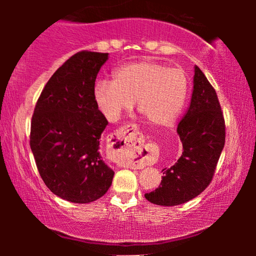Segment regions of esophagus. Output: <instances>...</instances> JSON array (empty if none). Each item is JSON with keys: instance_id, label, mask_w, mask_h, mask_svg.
<instances>
[{"instance_id": "esophagus-1", "label": "esophagus", "mask_w": 256, "mask_h": 256, "mask_svg": "<svg viewBox=\"0 0 256 256\" xmlns=\"http://www.w3.org/2000/svg\"><path fill=\"white\" fill-rule=\"evenodd\" d=\"M143 136L134 126H124L112 135V152L115 160H127L132 168H142L138 157L143 152Z\"/></svg>"}]
</instances>
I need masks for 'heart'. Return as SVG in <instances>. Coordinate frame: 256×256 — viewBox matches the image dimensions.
<instances>
[{
	"mask_svg": "<svg viewBox=\"0 0 256 256\" xmlns=\"http://www.w3.org/2000/svg\"><path fill=\"white\" fill-rule=\"evenodd\" d=\"M186 96L183 70L152 60L121 65L114 70L113 82L99 80L94 86L96 106L110 121L130 110L136 100L138 110L149 124H171L183 110Z\"/></svg>",
	"mask_w": 256,
	"mask_h": 256,
	"instance_id": "1",
	"label": "heart"
}]
</instances>
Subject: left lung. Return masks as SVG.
Returning a JSON list of instances; mask_svg holds the SVG:
<instances>
[{
    "instance_id": "obj_1",
    "label": "left lung",
    "mask_w": 256,
    "mask_h": 256,
    "mask_svg": "<svg viewBox=\"0 0 256 256\" xmlns=\"http://www.w3.org/2000/svg\"><path fill=\"white\" fill-rule=\"evenodd\" d=\"M183 152L169 169H163L160 185L146 194L156 205L176 206L200 194L214 174L225 146V120L214 88L194 66L190 107L177 127Z\"/></svg>"
}]
</instances>
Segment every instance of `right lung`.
I'll list each match as a JSON object with an SVG mask.
<instances>
[{
    "instance_id": "obj_1",
    "label": "right lung",
    "mask_w": 256,
    "mask_h": 256,
    "mask_svg": "<svg viewBox=\"0 0 256 256\" xmlns=\"http://www.w3.org/2000/svg\"><path fill=\"white\" fill-rule=\"evenodd\" d=\"M108 54L82 51L68 59L42 90L31 120L30 146L45 185L65 200L102 197L114 171L100 155L108 124L94 100V85Z\"/></svg>"
}]
</instances>
